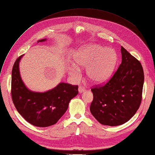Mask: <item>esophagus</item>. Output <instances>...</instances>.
Returning <instances> with one entry per match:
<instances>
[{
  "instance_id": "1",
  "label": "esophagus",
  "mask_w": 155,
  "mask_h": 155,
  "mask_svg": "<svg viewBox=\"0 0 155 155\" xmlns=\"http://www.w3.org/2000/svg\"><path fill=\"white\" fill-rule=\"evenodd\" d=\"M85 90V88H84V87H82V86H81V85H80V86L79 87V88H78V91H79V93H82V92H83Z\"/></svg>"
}]
</instances>
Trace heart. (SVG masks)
<instances>
[{"instance_id": "1", "label": "heart", "mask_w": 155, "mask_h": 155, "mask_svg": "<svg viewBox=\"0 0 155 155\" xmlns=\"http://www.w3.org/2000/svg\"><path fill=\"white\" fill-rule=\"evenodd\" d=\"M74 61L80 67L87 68V76L92 81L101 83L106 81L113 73L117 61L115 51L97 44L81 47L74 56ZM71 73L76 76L79 69L75 65L71 67Z\"/></svg>"}]
</instances>
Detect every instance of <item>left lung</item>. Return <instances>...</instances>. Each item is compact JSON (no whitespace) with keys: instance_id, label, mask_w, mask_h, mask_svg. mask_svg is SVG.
<instances>
[{"instance_id":"1","label":"left lung","mask_w":155,"mask_h":155,"mask_svg":"<svg viewBox=\"0 0 155 155\" xmlns=\"http://www.w3.org/2000/svg\"><path fill=\"white\" fill-rule=\"evenodd\" d=\"M121 54V64L114 76L103 86L91 89L94 99L90 112L103 125L124 124L135 114L142 101V66L123 47Z\"/></svg>"}]
</instances>
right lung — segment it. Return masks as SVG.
I'll list each match as a JSON object with an SVG mask.
<instances>
[{
    "label": "right lung",
    "instance_id": "1",
    "mask_svg": "<svg viewBox=\"0 0 155 155\" xmlns=\"http://www.w3.org/2000/svg\"><path fill=\"white\" fill-rule=\"evenodd\" d=\"M47 39L38 41L42 42ZM23 55L15 61L12 76V97L18 113L32 125L47 127L55 124L67 111L70 101L78 95V86L60 83L45 92L29 90L21 78L19 62Z\"/></svg>",
    "mask_w": 155,
    "mask_h": 155
}]
</instances>
